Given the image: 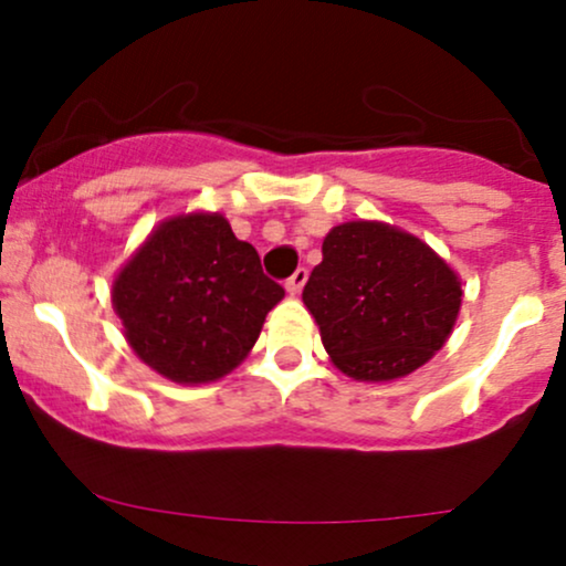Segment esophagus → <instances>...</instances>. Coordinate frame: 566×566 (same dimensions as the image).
<instances>
[{
    "label": "esophagus",
    "instance_id": "obj_1",
    "mask_svg": "<svg viewBox=\"0 0 566 566\" xmlns=\"http://www.w3.org/2000/svg\"><path fill=\"white\" fill-rule=\"evenodd\" d=\"M308 282V271L305 269H297L295 274H292L290 279H287V284H284V290L290 292V295H297V292L303 290V284Z\"/></svg>",
    "mask_w": 566,
    "mask_h": 566
}]
</instances>
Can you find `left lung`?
<instances>
[{
    "label": "left lung",
    "instance_id": "left-lung-1",
    "mask_svg": "<svg viewBox=\"0 0 566 566\" xmlns=\"http://www.w3.org/2000/svg\"><path fill=\"white\" fill-rule=\"evenodd\" d=\"M303 303L343 375L407 378L444 346L463 282L423 239L382 220H348L322 242Z\"/></svg>",
    "mask_w": 566,
    "mask_h": 566
}]
</instances>
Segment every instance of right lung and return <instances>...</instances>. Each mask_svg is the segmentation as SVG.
<instances>
[{
	"label": "right lung",
	"mask_w": 566,
	"mask_h": 566,
	"mask_svg": "<svg viewBox=\"0 0 566 566\" xmlns=\"http://www.w3.org/2000/svg\"><path fill=\"white\" fill-rule=\"evenodd\" d=\"M282 297L255 247L205 210L161 220L112 284L129 348L184 386L216 382L242 365Z\"/></svg>",
	"instance_id": "1"
}]
</instances>
